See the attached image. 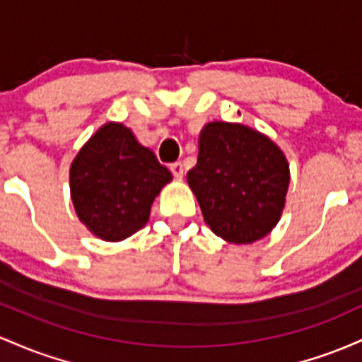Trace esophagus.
Wrapping results in <instances>:
<instances>
[{"label": "esophagus", "mask_w": 362, "mask_h": 362, "mask_svg": "<svg viewBox=\"0 0 362 362\" xmlns=\"http://www.w3.org/2000/svg\"><path fill=\"white\" fill-rule=\"evenodd\" d=\"M170 173L176 177H182V174H185V165H182V162H174V164H170Z\"/></svg>", "instance_id": "1"}]
</instances>
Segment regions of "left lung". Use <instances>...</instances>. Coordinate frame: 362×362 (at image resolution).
Masks as SVG:
<instances>
[{"instance_id": "obj_1", "label": "left lung", "mask_w": 362, "mask_h": 362, "mask_svg": "<svg viewBox=\"0 0 362 362\" xmlns=\"http://www.w3.org/2000/svg\"><path fill=\"white\" fill-rule=\"evenodd\" d=\"M206 224L235 245L262 239L282 214L289 164L269 136L230 123L202 129L197 165L188 173Z\"/></svg>"}]
</instances>
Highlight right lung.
Listing matches in <instances>:
<instances>
[{
  "label": "right lung",
  "instance_id": "1",
  "mask_svg": "<svg viewBox=\"0 0 362 362\" xmlns=\"http://www.w3.org/2000/svg\"><path fill=\"white\" fill-rule=\"evenodd\" d=\"M170 173L132 129L107 123L83 145L70 169L76 215L104 241H121L148 221Z\"/></svg>",
  "mask_w": 362,
  "mask_h": 362
}]
</instances>
